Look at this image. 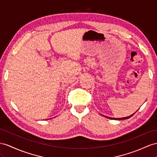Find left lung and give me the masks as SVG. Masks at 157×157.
Here are the masks:
<instances>
[{"mask_svg":"<svg viewBox=\"0 0 157 157\" xmlns=\"http://www.w3.org/2000/svg\"><path fill=\"white\" fill-rule=\"evenodd\" d=\"M135 113H133V114H132V115H129V116H128V117H122V118H111V117H107V116H104V117H106V118H108V119H115V120H123V119H128V118H130V117H131L132 115H133Z\"/></svg>","mask_w":157,"mask_h":157,"instance_id":"1","label":"left lung"}]
</instances>
